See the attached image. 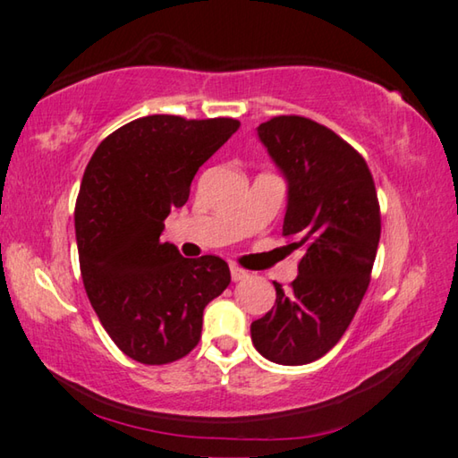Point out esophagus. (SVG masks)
<instances>
[{
  "label": "esophagus",
  "mask_w": 458,
  "mask_h": 458,
  "mask_svg": "<svg viewBox=\"0 0 458 458\" xmlns=\"http://www.w3.org/2000/svg\"><path fill=\"white\" fill-rule=\"evenodd\" d=\"M230 275H232V281H234V283H238V281H244V278L248 276L246 270H242V268L236 267V265H232V267H230Z\"/></svg>",
  "instance_id": "obj_1"
}]
</instances>
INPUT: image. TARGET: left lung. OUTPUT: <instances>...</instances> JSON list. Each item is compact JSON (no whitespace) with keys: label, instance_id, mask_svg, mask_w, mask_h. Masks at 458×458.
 I'll use <instances>...</instances> for the list:
<instances>
[{"label":"left lung","instance_id":"obj_1","mask_svg":"<svg viewBox=\"0 0 458 458\" xmlns=\"http://www.w3.org/2000/svg\"><path fill=\"white\" fill-rule=\"evenodd\" d=\"M268 155L289 182L283 236L303 252L299 275L250 325L267 360L303 366L323 358L350 327L369 286L382 218L366 159L331 129L299 114L259 127Z\"/></svg>","mask_w":458,"mask_h":458}]
</instances>
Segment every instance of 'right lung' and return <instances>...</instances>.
Returning <instances> with one entry per match:
<instances>
[{
  "label": "right lung",
  "instance_id": "right-lung-1",
  "mask_svg": "<svg viewBox=\"0 0 458 458\" xmlns=\"http://www.w3.org/2000/svg\"><path fill=\"white\" fill-rule=\"evenodd\" d=\"M238 127L230 117L149 114L108 135L84 169L74 210L84 289L114 345L145 366L188 355L206 305L230 284L220 257L183 259L159 236Z\"/></svg>",
  "mask_w": 458,
  "mask_h": 458
}]
</instances>
